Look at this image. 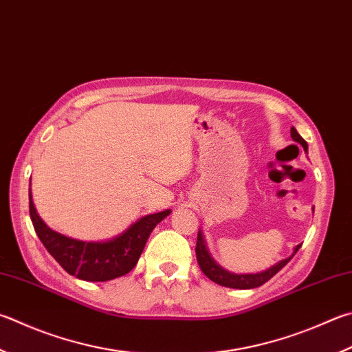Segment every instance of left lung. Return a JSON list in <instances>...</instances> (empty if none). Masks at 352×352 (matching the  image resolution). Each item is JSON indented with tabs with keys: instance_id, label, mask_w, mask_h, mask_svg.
I'll return each mask as SVG.
<instances>
[{
	"instance_id": "obj_1",
	"label": "left lung",
	"mask_w": 352,
	"mask_h": 352,
	"mask_svg": "<svg viewBox=\"0 0 352 352\" xmlns=\"http://www.w3.org/2000/svg\"><path fill=\"white\" fill-rule=\"evenodd\" d=\"M291 137H292L294 142L302 144L305 151H308V143H306L305 140L298 135V132L294 129V127H291ZM300 246H302V245H298L296 248V252L298 251ZM296 252H294L289 258H285L282 261H278L276 266L270 267L267 271L258 272V274H232V272H228V271L223 270V267H220L212 258H210V255L208 252L206 245H204L200 232H198V235H197V246H195L198 266H200V270H201L204 276L212 280V282L217 283V285H221V286H226V287H234V289H252V287H258L263 283H266L267 280L272 278L280 270H282L283 266L287 265V261H289L294 257V255H296Z\"/></svg>"
}]
</instances>
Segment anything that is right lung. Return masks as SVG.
<instances>
[{"label":"right lung","mask_w":352,"mask_h":352,"mask_svg":"<svg viewBox=\"0 0 352 352\" xmlns=\"http://www.w3.org/2000/svg\"><path fill=\"white\" fill-rule=\"evenodd\" d=\"M29 212L36 235L63 270L86 282H107L135 267L151 232L170 210L146 215L117 239L103 243L74 240L52 231L38 217L30 194Z\"/></svg>","instance_id":"1"}]
</instances>
